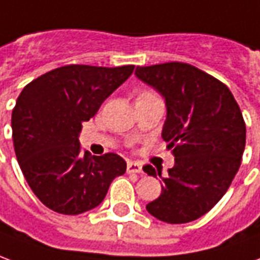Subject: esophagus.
Listing matches in <instances>:
<instances>
[{"mask_svg":"<svg viewBox=\"0 0 260 260\" xmlns=\"http://www.w3.org/2000/svg\"><path fill=\"white\" fill-rule=\"evenodd\" d=\"M127 172L128 174H141L143 172V165L140 162L128 161L127 162Z\"/></svg>","mask_w":260,"mask_h":260,"instance_id":"obj_1","label":"esophagus"}]
</instances>
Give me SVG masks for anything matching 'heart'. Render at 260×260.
Listing matches in <instances>:
<instances>
[{
  "label": "heart",
  "instance_id": "heart-1",
  "mask_svg": "<svg viewBox=\"0 0 260 260\" xmlns=\"http://www.w3.org/2000/svg\"><path fill=\"white\" fill-rule=\"evenodd\" d=\"M145 93H147V92H145Z\"/></svg>",
  "mask_w": 260,
  "mask_h": 260
}]
</instances>
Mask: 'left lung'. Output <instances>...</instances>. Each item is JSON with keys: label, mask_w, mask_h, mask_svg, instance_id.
<instances>
[{"label": "left lung", "mask_w": 260, "mask_h": 260, "mask_svg": "<svg viewBox=\"0 0 260 260\" xmlns=\"http://www.w3.org/2000/svg\"><path fill=\"white\" fill-rule=\"evenodd\" d=\"M134 74L164 98L162 139L175 155L159 198L145 209L169 224L194 221L220 202L238 172L246 137L241 109L222 82L185 62L137 67ZM143 169L154 178L162 172Z\"/></svg>", "instance_id": "8db88e82"}]
</instances>
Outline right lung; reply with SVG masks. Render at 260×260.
Returning <instances> with one entry per match:
<instances>
[{
    "instance_id": "obj_1",
    "label": "right lung",
    "mask_w": 260,
    "mask_h": 260,
    "mask_svg": "<svg viewBox=\"0 0 260 260\" xmlns=\"http://www.w3.org/2000/svg\"><path fill=\"white\" fill-rule=\"evenodd\" d=\"M134 66H64L22 89L12 110V140L22 174L53 211L75 215L104 202L112 180L126 172L117 154H84L82 121L132 75Z\"/></svg>"
}]
</instances>
